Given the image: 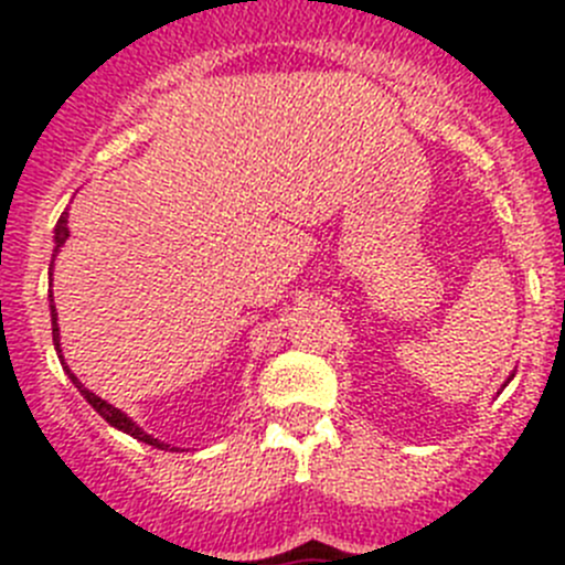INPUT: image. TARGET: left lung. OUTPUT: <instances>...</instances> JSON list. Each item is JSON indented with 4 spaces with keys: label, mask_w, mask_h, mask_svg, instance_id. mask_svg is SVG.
<instances>
[{
    "label": "left lung",
    "mask_w": 565,
    "mask_h": 565,
    "mask_svg": "<svg viewBox=\"0 0 565 565\" xmlns=\"http://www.w3.org/2000/svg\"><path fill=\"white\" fill-rule=\"evenodd\" d=\"M511 377H514V374H511ZM511 377H509V380H511Z\"/></svg>",
    "instance_id": "1"
}]
</instances>
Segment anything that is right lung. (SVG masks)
Wrapping results in <instances>:
<instances>
[{"label": "right lung", "instance_id": "obj_1", "mask_svg": "<svg viewBox=\"0 0 565 565\" xmlns=\"http://www.w3.org/2000/svg\"><path fill=\"white\" fill-rule=\"evenodd\" d=\"M67 237H71V230H67V213H62V215H60V221H56V230H54V256L60 254V248H62V246H65ZM51 270H54V262H51V267H49V276H51ZM49 298H54V295H49ZM51 335H54V347H56V352H60V361H62V350H60V324H56V309H54V300H51ZM65 372H67V377L73 380V385H76V388L82 391V396L87 398L89 404H93V409H95V413L100 415V418L106 420V424H111L114 429L125 431V435L136 437V440L147 443V446L161 448V451H167V448H169L167 443H161V440H156V437H152V435H147V431H145V429H139V426H136L134 420H130L128 415L122 413V409L111 407V404L104 402V398L95 396L93 391L84 388V385L78 383L76 374H73L71 369H67V366H65ZM172 451H174V448H172Z\"/></svg>", "mask_w": 565, "mask_h": 565}]
</instances>
